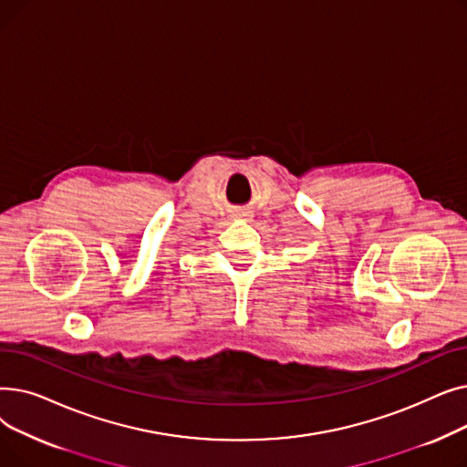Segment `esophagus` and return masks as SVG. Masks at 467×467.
I'll use <instances>...</instances> for the list:
<instances>
[{
    "label": "esophagus",
    "instance_id": "34e87169",
    "mask_svg": "<svg viewBox=\"0 0 467 467\" xmlns=\"http://www.w3.org/2000/svg\"><path fill=\"white\" fill-rule=\"evenodd\" d=\"M234 217L236 219H246V221H252L254 219V212L250 208H240L234 212Z\"/></svg>",
    "mask_w": 467,
    "mask_h": 467
}]
</instances>
